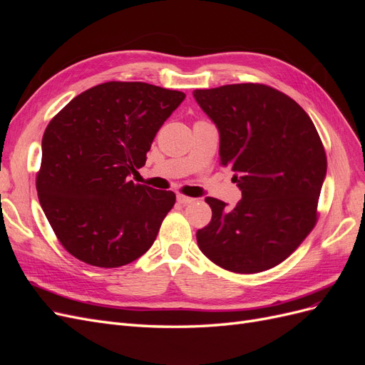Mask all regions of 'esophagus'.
<instances>
[{"label": "esophagus", "mask_w": 365, "mask_h": 365, "mask_svg": "<svg viewBox=\"0 0 365 365\" xmlns=\"http://www.w3.org/2000/svg\"><path fill=\"white\" fill-rule=\"evenodd\" d=\"M176 201H178V202L182 204V205H187V204H192L195 200H193V197H189V196L178 195V196H176Z\"/></svg>", "instance_id": "esophagus-1"}]
</instances>
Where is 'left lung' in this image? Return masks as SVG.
Wrapping results in <instances>:
<instances>
[{
	"label": "left lung",
	"instance_id": "obj_1",
	"mask_svg": "<svg viewBox=\"0 0 365 365\" xmlns=\"http://www.w3.org/2000/svg\"><path fill=\"white\" fill-rule=\"evenodd\" d=\"M219 130L220 164L242 192L235 208L205 197L212 220L197 247L220 268L262 272L282 263L311 233L326 178L323 143L304 109L260 83L195 90Z\"/></svg>",
	"mask_w": 365,
	"mask_h": 365
}]
</instances>
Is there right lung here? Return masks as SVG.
Segmentation results:
<instances>
[{"label": "right lung", "mask_w": 365, "mask_h": 365, "mask_svg": "<svg viewBox=\"0 0 365 365\" xmlns=\"http://www.w3.org/2000/svg\"><path fill=\"white\" fill-rule=\"evenodd\" d=\"M185 94L145 82H106L54 115L42 137L41 207L76 259L118 268L157 239L175 193L129 180Z\"/></svg>", "instance_id": "right-lung-1"}]
</instances>
